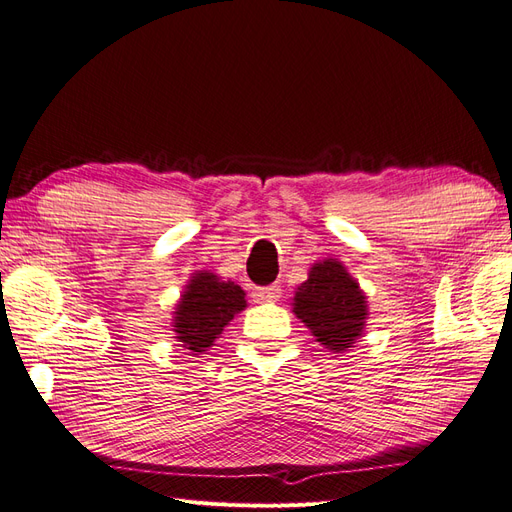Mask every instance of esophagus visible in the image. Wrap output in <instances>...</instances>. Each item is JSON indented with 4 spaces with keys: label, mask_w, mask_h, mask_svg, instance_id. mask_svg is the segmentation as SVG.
<instances>
[{
    "label": "esophagus",
    "mask_w": 512,
    "mask_h": 512,
    "mask_svg": "<svg viewBox=\"0 0 512 512\" xmlns=\"http://www.w3.org/2000/svg\"><path fill=\"white\" fill-rule=\"evenodd\" d=\"M280 294H282L280 286H277V284H271V286L256 288V290H254V299H256L258 303H265V301H277V299H280Z\"/></svg>",
    "instance_id": "obj_1"
}]
</instances>
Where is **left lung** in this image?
<instances>
[{
	"label": "left lung",
	"instance_id": "1",
	"mask_svg": "<svg viewBox=\"0 0 512 512\" xmlns=\"http://www.w3.org/2000/svg\"><path fill=\"white\" fill-rule=\"evenodd\" d=\"M294 314L316 335V342L342 352L361 337L367 305L342 262L324 260L312 267L307 282L297 288Z\"/></svg>",
	"mask_w": 512,
	"mask_h": 512
}]
</instances>
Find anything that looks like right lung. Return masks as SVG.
<instances>
[{"label": "right lung", "instance_id": "1", "mask_svg": "<svg viewBox=\"0 0 512 512\" xmlns=\"http://www.w3.org/2000/svg\"><path fill=\"white\" fill-rule=\"evenodd\" d=\"M245 307V292L213 273H196L175 312V333L183 348L205 352L226 324Z\"/></svg>", "mask_w": 512, "mask_h": 512}]
</instances>
